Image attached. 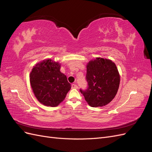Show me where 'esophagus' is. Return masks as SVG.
<instances>
[{
    "label": "esophagus",
    "mask_w": 152,
    "mask_h": 152,
    "mask_svg": "<svg viewBox=\"0 0 152 152\" xmlns=\"http://www.w3.org/2000/svg\"><path fill=\"white\" fill-rule=\"evenodd\" d=\"M72 89H76V88H77V86L75 84H72Z\"/></svg>",
    "instance_id": "34e87169"
}]
</instances>
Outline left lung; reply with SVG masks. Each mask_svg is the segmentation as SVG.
<instances>
[{
    "label": "left lung",
    "instance_id": "1",
    "mask_svg": "<svg viewBox=\"0 0 152 152\" xmlns=\"http://www.w3.org/2000/svg\"><path fill=\"white\" fill-rule=\"evenodd\" d=\"M87 88L80 89L91 107H103L117 94L120 84V75L112 61L96 58L87 65Z\"/></svg>",
    "mask_w": 152,
    "mask_h": 152
}]
</instances>
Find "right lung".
I'll return each mask as SVG.
<instances>
[{
	"mask_svg": "<svg viewBox=\"0 0 152 152\" xmlns=\"http://www.w3.org/2000/svg\"><path fill=\"white\" fill-rule=\"evenodd\" d=\"M30 81L39 102L48 107H56L71 89L66 76L60 72V64L45 59L32 68Z\"/></svg>",
	"mask_w": 152,
	"mask_h": 152,
	"instance_id": "1",
	"label": "right lung"
}]
</instances>
